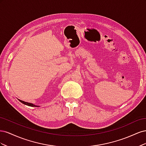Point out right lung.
Wrapping results in <instances>:
<instances>
[{
    "label": "right lung",
    "mask_w": 146,
    "mask_h": 146,
    "mask_svg": "<svg viewBox=\"0 0 146 146\" xmlns=\"http://www.w3.org/2000/svg\"><path fill=\"white\" fill-rule=\"evenodd\" d=\"M21 103H23V104H25V105H28V106H30V107H39V106H38V105H35V104H32V103H29V102H24V101H23V100H20V99H18Z\"/></svg>",
    "instance_id": "1"
}]
</instances>
